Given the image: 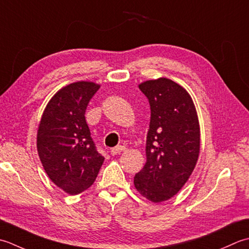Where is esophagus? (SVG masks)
<instances>
[{
    "mask_svg": "<svg viewBox=\"0 0 249 249\" xmlns=\"http://www.w3.org/2000/svg\"><path fill=\"white\" fill-rule=\"evenodd\" d=\"M125 148L124 146H117V147H114V148H111L110 149V155H113V156H115V155H119V154H121L123 153V151L124 150Z\"/></svg>",
    "mask_w": 249,
    "mask_h": 249,
    "instance_id": "esophagus-1",
    "label": "esophagus"
}]
</instances>
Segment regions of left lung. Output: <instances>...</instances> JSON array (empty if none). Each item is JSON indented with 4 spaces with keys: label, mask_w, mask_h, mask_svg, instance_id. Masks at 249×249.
<instances>
[{
    "label": "left lung",
    "mask_w": 249,
    "mask_h": 249,
    "mask_svg": "<svg viewBox=\"0 0 249 249\" xmlns=\"http://www.w3.org/2000/svg\"><path fill=\"white\" fill-rule=\"evenodd\" d=\"M141 89L150 105L146 140L147 161L134 186L151 202L175 196L188 180L200 151V126L187 91L167 78L147 80Z\"/></svg>",
    "instance_id": "left-lung-1"
}]
</instances>
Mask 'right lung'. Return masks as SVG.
<instances>
[{"mask_svg":"<svg viewBox=\"0 0 249 249\" xmlns=\"http://www.w3.org/2000/svg\"><path fill=\"white\" fill-rule=\"evenodd\" d=\"M99 88L94 83L77 82L59 90L38 125L37 151L44 169L53 184L72 196L93 184L104 161L85 118Z\"/></svg>","mask_w":249,"mask_h":249,"instance_id":"right-lung-1","label":"right lung"}]
</instances>
